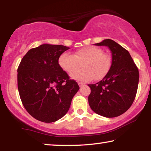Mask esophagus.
I'll use <instances>...</instances> for the list:
<instances>
[{
  "label": "esophagus",
  "instance_id": "1",
  "mask_svg": "<svg viewBox=\"0 0 151 151\" xmlns=\"http://www.w3.org/2000/svg\"><path fill=\"white\" fill-rule=\"evenodd\" d=\"M78 84H79V86H80V87H81V86H84V83H82V82H78Z\"/></svg>",
  "mask_w": 151,
  "mask_h": 151
}]
</instances>
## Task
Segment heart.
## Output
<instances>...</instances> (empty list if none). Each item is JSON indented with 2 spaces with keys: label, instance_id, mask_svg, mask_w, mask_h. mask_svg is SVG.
Returning a JSON list of instances; mask_svg holds the SVG:
<instances>
[{
  "label": "heart",
  "instance_id": "obj_1",
  "mask_svg": "<svg viewBox=\"0 0 151 151\" xmlns=\"http://www.w3.org/2000/svg\"><path fill=\"white\" fill-rule=\"evenodd\" d=\"M58 64L68 73L77 71L82 65V69L72 74L71 77L79 81L88 82L93 79L101 80L106 76L110 70L111 58L102 49L89 46L78 49L74 55L63 53L58 58Z\"/></svg>",
  "mask_w": 151,
  "mask_h": 151
}]
</instances>
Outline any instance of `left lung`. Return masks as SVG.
<instances>
[{
    "mask_svg": "<svg viewBox=\"0 0 151 151\" xmlns=\"http://www.w3.org/2000/svg\"><path fill=\"white\" fill-rule=\"evenodd\" d=\"M111 51L110 70L98 83L88 84V104L97 114L115 117L123 114L133 104L137 93L139 71L127 49L111 39L97 43Z\"/></svg>",
    "mask_w": 151,
    "mask_h": 151,
    "instance_id": "obj_1",
    "label": "left lung"
}]
</instances>
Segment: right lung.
Masks as SVG:
<instances>
[{"label": "right lung", "mask_w": 151, "mask_h": 151, "mask_svg": "<svg viewBox=\"0 0 151 151\" xmlns=\"http://www.w3.org/2000/svg\"><path fill=\"white\" fill-rule=\"evenodd\" d=\"M69 48L45 44L31 49L18 68V88L22 104L35 119L53 122L69 111L79 86L59 66L58 58Z\"/></svg>", "instance_id": "1"}]
</instances>
